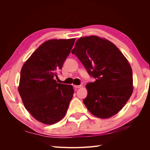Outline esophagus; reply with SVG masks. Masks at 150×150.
I'll return each mask as SVG.
<instances>
[{"label": "esophagus", "mask_w": 150, "mask_h": 150, "mask_svg": "<svg viewBox=\"0 0 150 150\" xmlns=\"http://www.w3.org/2000/svg\"><path fill=\"white\" fill-rule=\"evenodd\" d=\"M82 86H81V85H79V86H78V85H74V87L75 88L79 89V88H81V87H82Z\"/></svg>", "instance_id": "34e87169"}]
</instances>
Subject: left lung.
Masks as SVG:
<instances>
[{"label":"left lung","instance_id":"left-lung-1","mask_svg":"<svg viewBox=\"0 0 150 150\" xmlns=\"http://www.w3.org/2000/svg\"><path fill=\"white\" fill-rule=\"evenodd\" d=\"M71 53L96 79L86 86L88 96L83 103L88 111L103 119L117 114L133 91L132 69L127 59L112 42L96 35L79 38Z\"/></svg>","mask_w":150,"mask_h":150}]
</instances>
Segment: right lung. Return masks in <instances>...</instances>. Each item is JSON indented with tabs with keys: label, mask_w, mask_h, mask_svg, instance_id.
<instances>
[{
	"label": "right lung",
	"mask_w": 150,
	"mask_h": 150,
	"mask_svg": "<svg viewBox=\"0 0 150 150\" xmlns=\"http://www.w3.org/2000/svg\"><path fill=\"white\" fill-rule=\"evenodd\" d=\"M74 42L75 38L48 40L22 66L18 91L26 110L42 123L61 120L73 96L72 86L57 83L54 78Z\"/></svg>",
	"instance_id": "1"
}]
</instances>
